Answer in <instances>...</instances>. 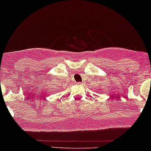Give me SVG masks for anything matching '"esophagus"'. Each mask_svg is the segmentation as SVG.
<instances>
[{
  "label": "esophagus",
  "instance_id": "34e87169",
  "mask_svg": "<svg viewBox=\"0 0 151 151\" xmlns=\"http://www.w3.org/2000/svg\"><path fill=\"white\" fill-rule=\"evenodd\" d=\"M76 84H77V85H79V86H83L84 83H81V82H78V83H76Z\"/></svg>",
  "mask_w": 151,
  "mask_h": 151
}]
</instances>
